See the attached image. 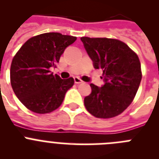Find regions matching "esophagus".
Instances as JSON below:
<instances>
[{"mask_svg":"<svg viewBox=\"0 0 159 159\" xmlns=\"http://www.w3.org/2000/svg\"><path fill=\"white\" fill-rule=\"evenodd\" d=\"M74 81H75V84H82V83H84V81H83L81 79L79 78V77H74Z\"/></svg>","mask_w":159,"mask_h":159,"instance_id":"esophagus-1","label":"esophagus"}]
</instances>
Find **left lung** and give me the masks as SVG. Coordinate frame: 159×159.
<instances>
[{"instance_id":"8db88e82","label":"left lung","mask_w":159,"mask_h":159,"mask_svg":"<svg viewBox=\"0 0 159 159\" xmlns=\"http://www.w3.org/2000/svg\"><path fill=\"white\" fill-rule=\"evenodd\" d=\"M95 69L102 71L104 85L91 84L84 106L96 118L110 119L123 113L134 99L142 80L138 55L124 42L111 38L81 37Z\"/></svg>"}]
</instances>
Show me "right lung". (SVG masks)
I'll return each instance as SVG.
<instances>
[{"mask_svg":"<svg viewBox=\"0 0 159 159\" xmlns=\"http://www.w3.org/2000/svg\"><path fill=\"white\" fill-rule=\"evenodd\" d=\"M76 37L59 32L32 36L24 43L12 59L10 82L14 93L29 110L37 114L53 111L62 104L74 79L62 80L53 75L61 55Z\"/></svg>","mask_w":159,"mask_h":159,"instance_id":"1","label":"right lung"}]
</instances>
